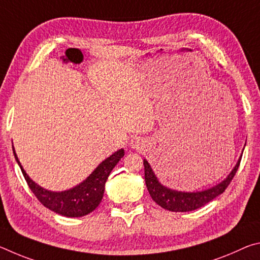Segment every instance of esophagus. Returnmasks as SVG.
Returning <instances> with one entry per match:
<instances>
[{
    "label": "esophagus",
    "mask_w": 260,
    "mask_h": 260,
    "mask_svg": "<svg viewBox=\"0 0 260 260\" xmlns=\"http://www.w3.org/2000/svg\"><path fill=\"white\" fill-rule=\"evenodd\" d=\"M131 147L133 149H136V150H139V149L143 147V141L140 139H133L131 141Z\"/></svg>",
    "instance_id": "obj_1"
}]
</instances>
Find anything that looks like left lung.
Masks as SVG:
<instances>
[{"label": "left lung", "mask_w": 260, "mask_h": 260, "mask_svg": "<svg viewBox=\"0 0 260 260\" xmlns=\"http://www.w3.org/2000/svg\"><path fill=\"white\" fill-rule=\"evenodd\" d=\"M241 162V157L237 161L236 166L233 169L231 174L220 182L217 186L210 189H206L204 191H196V192H182L175 191L172 189H169L159 183L158 179L153 173L152 169L149 165V162L144 159V180L148 188V191L150 193L151 199L156 202L158 205H160L162 209L173 211V212H188L201 208V206L209 203L215 197L219 196L226 190V188L230 186L233 178L236 174V171L239 169Z\"/></svg>", "instance_id": "left-lung-1"}]
</instances>
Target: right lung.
Segmentation results:
<instances>
[{
    "label": "right lung",
    "mask_w": 260,
    "mask_h": 260,
    "mask_svg": "<svg viewBox=\"0 0 260 260\" xmlns=\"http://www.w3.org/2000/svg\"><path fill=\"white\" fill-rule=\"evenodd\" d=\"M14 155L29 189L43 206L56 213L65 215V217H82V215L93 212L100 205L101 201L103 199L107 179L113 167L124 157L125 153L122 149L114 152L112 156L101 162L94 172L79 186L60 192L46 190V189L33 182L23 170V166H21L15 152V149Z\"/></svg>",
    "instance_id": "right-lung-1"
}]
</instances>
